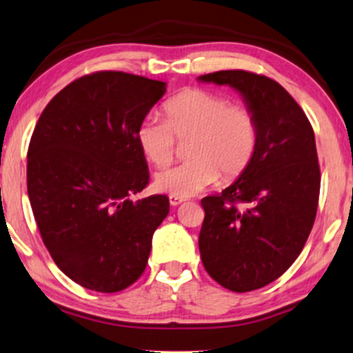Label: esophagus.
Here are the masks:
<instances>
[{"label": "esophagus", "instance_id": "obj_1", "mask_svg": "<svg viewBox=\"0 0 353 353\" xmlns=\"http://www.w3.org/2000/svg\"><path fill=\"white\" fill-rule=\"evenodd\" d=\"M183 198H176V196H170V205H173V208H176V205H180L183 203Z\"/></svg>", "mask_w": 353, "mask_h": 353}]
</instances>
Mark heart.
Returning <instances> with one entry per match:
<instances>
[{"instance_id":"1","label":"heart","mask_w":353,"mask_h":353,"mask_svg":"<svg viewBox=\"0 0 353 353\" xmlns=\"http://www.w3.org/2000/svg\"><path fill=\"white\" fill-rule=\"evenodd\" d=\"M165 121L149 117L137 128L141 152L154 165L168 163L175 137L185 141L186 157L180 165L155 173L159 193L191 198L217 181L240 176L258 148V121L248 108L232 105L223 95L205 89H186L163 105Z\"/></svg>"}]
</instances>
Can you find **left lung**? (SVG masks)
Returning <instances> with one entry per match:
<instances>
[{
  "label": "left lung",
  "instance_id": "obj_1",
  "mask_svg": "<svg viewBox=\"0 0 353 353\" xmlns=\"http://www.w3.org/2000/svg\"><path fill=\"white\" fill-rule=\"evenodd\" d=\"M198 81L230 85L258 121L253 160L221 194L201 201L199 232L209 276L232 292H251L294 264L313 228L321 185L314 132L294 97L266 76L235 70Z\"/></svg>",
  "mask_w": 353,
  "mask_h": 353
}]
</instances>
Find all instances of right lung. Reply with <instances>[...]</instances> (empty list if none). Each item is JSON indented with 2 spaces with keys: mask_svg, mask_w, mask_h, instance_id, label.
Returning a JSON list of instances; mask_svg holds the SVG:
<instances>
[{
  "mask_svg": "<svg viewBox=\"0 0 353 353\" xmlns=\"http://www.w3.org/2000/svg\"><path fill=\"white\" fill-rule=\"evenodd\" d=\"M167 82L121 71L82 76L40 115L27 152V193L57 266L89 290L113 294L148 264L170 204L132 201L149 181L136 132Z\"/></svg>",
  "mask_w": 353,
  "mask_h": 353,
  "instance_id": "add662e5",
  "label": "right lung"
}]
</instances>
